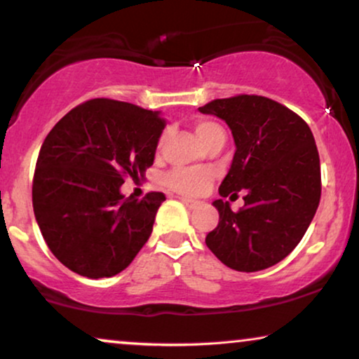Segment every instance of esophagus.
<instances>
[{
  "mask_svg": "<svg viewBox=\"0 0 359 359\" xmlns=\"http://www.w3.org/2000/svg\"><path fill=\"white\" fill-rule=\"evenodd\" d=\"M181 203H183L188 209H198L201 205L199 201H193V199H188V198H181Z\"/></svg>",
  "mask_w": 359,
  "mask_h": 359,
  "instance_id": "obj_1",
  "label": "esophagus"
}]
</instances>
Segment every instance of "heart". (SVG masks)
Returning <instances> with one entry per match:
<instances>
[{
	"label": "heart",
	"instance_id": "b5f03b06",
	"mask_svg": "<svg viewBox=\"0 0 359 359\" xmlns=\"http://www.w3.org/2000/svg\"><path fill=\"white\" fill-rule=\"evenodd\" d=\"M196 134L204 145H209L219 137H224V130L215 122L201 119L196 122ZM212 178V171L208 168H175L166 173L165 184L175 193L198 196L209 188Z\"/></svg>",
	"mask_w": 359,
	"mask_h": 359
}]
</instances>
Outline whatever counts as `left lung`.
Returning a JSON list of instances; mask_svg holds the SVG:
<instances>
[{
    "instance_id": "1",
    "label": "left lung",
    "mask_w": 359,
    "mask_h": 359,
    "mask_svg": "<svg viewBox=\"0 0 359 359\" xmlns=\"http://www.w3.org/2000/svg\"><path fill=\"white\" fill-rule=\"evenodd\" d=\"M199 111L227 122L237 147L219 194L245 193L237 212L229 201H214L219 224L205 245L235 271H262L297 247L320 203L312 130L294 111L257 95L214 100Z\"/></svg>"
}]
</instances>
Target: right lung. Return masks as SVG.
<instances>
[{
	"label": "right lung",
	"instance_id": "obj_1",
	"mask_svg": "<svg viewBox=\"0 0 359 359\" xmlns=\"http://www.w3.org/2000/svg\"><path fill=\"white\" fill-rule=\"evenodd\" d=\"M165 126L158 111L96 97L48 132L34 171V214L47 247L73 273L111 278L147 243L165 194L139 201L121 186L144 180Z\"/></svg>",
	"mask_w": 359,
	"mask_h": 359
}]
</instances>
